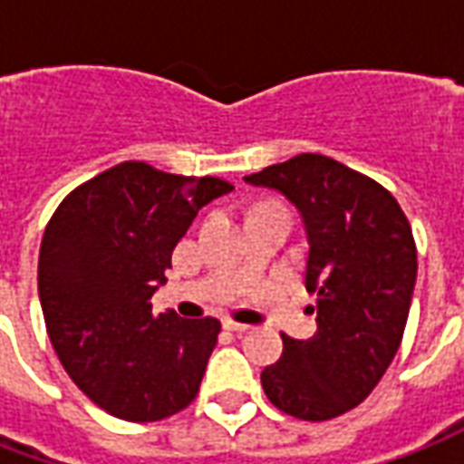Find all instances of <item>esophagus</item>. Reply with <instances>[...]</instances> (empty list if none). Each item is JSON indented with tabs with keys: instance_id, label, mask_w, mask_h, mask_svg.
Wrapping results in <instances>:
<instances>
[{
	"instance_id": "34e87169",
	"label": "esophagus",
	"mask_w": 464,
	"mask_h": 464,
	"mask_svg": "<svg viewBox=\"0 0 464 464\" xmlns=\"http://www.w3.org/2000/svg\"><path fill=\"white\" fill-rule=\"evenodd\" d=\"M223 328L226 331H233V333H246L251 325H246V323H236V321H226L223 323Z\"/></svg>"
}]
</instances>
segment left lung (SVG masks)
Segmentation results:
<instances>
[{
  "label": "left lung",
  "instance_id": "8db88e82",
  "mask_svg": "<svg viewBox=\"0 0 464 464\" xmlns=\"http://www.w3.org/2000/svg\"><path fill=\"white\" fill-rule=\"evenodd\" d=\"M246 183L281 191L301 211L305 288L318 298V333L283 335L263 390L293 418H338L368 398L400 348L418 276L412 228L388 188L323 153H298Z\"/></svg>",
  "mask_w": 464,
  "mask_h": 464
}]
</instances>
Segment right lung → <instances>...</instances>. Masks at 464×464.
Instances as JSON below:
<instances>
[{
	"label": "right lung",
	"mask_w": 464,
	"mask_h": 464,
	"mask_svg": "<svg viewBox=\"0 0 464 464\" xmlns=\"http://www.w3.org/2000/svg\"><path fill=\"white\" fill-rule=\"evenodd\" d=\"M231 191L216 176L123 161L76 186L46 223V333L76 388L109 415L156 422L198 395L221 323L153 313L151 298L196 213Z\"/></svg>",
	"instance_id": "1"
}]
</instances>
